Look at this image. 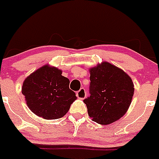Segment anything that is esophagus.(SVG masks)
<instances>
[{
	"instance_id": "34e87169",
	"label": "esophagus",
	"mask_w": 159,
	"mask_h": 159,
	"mask_svg": "<svg viewBox=\"0 0 159 159\" xmlns=\"http://www.w3.org/2000/svg\"><path fill=\"white\" fill-rule=\"evenodd\" d=\"M76 96H77L79 99H83L86 98V93L84 88H81L79 91L76 92Z\"/></svg>"
}]
</instances>
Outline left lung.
<instances>
[{
	"instance_id": "8db88e82",
	"label": "left lung",
	"mask_w": 159,
	"mask_h": 159,
	"mask_svg": "<svg viewBox=\"0 0 159 159\" xmlns=\"http://www.w3.org/2000/svg\"><path fill=\"white\" fill-rule=\"evenodd\" d=\"M90 96L83 100L92 120L109 125L128 110L134 94V84L128 74L117 66L102 62L89 69Z\"/></svg>"
}]
</instances>
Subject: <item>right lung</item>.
<instances>
[{
	"instance_id": "obj_1",
	"label": "right lung",
	"mask_w": 159,
	"mask_h": 159,
	"mask_svg": "<svg viewBox=\"0 0 159 159\" xmlns=\"http://www.w3.org/2000/svg\"><path fill=\"white\" fill-rule=\"evenodd\" d=\"M69 85L70 80L62 76L61 70L45 65L26 78L22 93L34 114L45 119H57L66 115L76 99Z\"/></svg>"
}]
</instances>
